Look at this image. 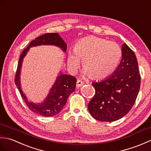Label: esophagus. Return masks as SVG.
<instances>
[{
  "instance_id": "34e87169",
  "label": "esophagus",
  "mask_w": 151,
  "mask_h": 151,
  "mask_svg": "<svg viewBox=\"0 0 151 151\" xmlns=\"http://www.w3.org/2000/svg\"><path fill=\"white\" fill-rule=\"evenodd\" d=\"M84 84H85V83H84V82L82 81H81V80L78 79V81H77V84H76V86H77V87H80V86H82V85H83Z\"/></svg>"
}]
</instances>
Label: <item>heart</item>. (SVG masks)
Returning <instances> with one entry per match:
<instances>
[{
    "mask_svg": "<svg viewBox=\"0 0 151 151\" xmlns=\"http://www.w3.org/2000/svg\"><path fill=\"white\" fill-rule=\"evenodd\" d=\"M73 53L70 52L68 63L70 69L76 71L80 59L84 68L83 74L94 79H103L112 75L119 64L122 48L115 42L91 36L76 42Z\"/></svg>",
    "mask_w": 151,
    "mask_h": 151,
    "instance_id": "b5f03b06",
    "label": "heart"
}]
</instances>
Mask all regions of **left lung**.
Here are the masks:
<instances>
[{
	"instance_id": "obj_1",
	"label": "left lung",
	"mask_w": 151,
	"mask_h": 151,
	"mask_svg": "<svg viewBox=\"0 0 151 151\" xmlns=\"http://www.w3.org/2000/svg\"><path fill=\"white\" fill-rule=\"evenodd\" d=\"M122 49V61L113 74L92 83L96 92L88 108L93 118L100 122L123 118L132 109L138 94L141 77L136 55L125 43Z\"/></svg>"
}]
</instances>
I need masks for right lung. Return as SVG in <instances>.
Instances as JSON below:
<instances>
[{"instance_id":"obj_1","label":"right lung","mask_w":151,"mask_h":151,"mask_svg":"<svg viewBox=\"0 0 151 151\" xmlns=\"http://www.w3.org/2000/svg\"><path fill=\"white\" fill-rule=\"evenodd\" d=\"M40 45H55L61 48L64 52H66L67 48L66 43L57 33H45L37 37L29 43L27 48L23 50L20 56L15 74V83L22 98L24 100L26 105L32 112L42 116L51 117L58 114L61 111L66 105L68 96L76 89L77 79L74 76L61 73L58 76L54 85L50 89L48 95L44 101L39 104L28 101L27 98L22 92L20 83L22 63L23 58L29 48L33 46Z\"/></svg>"}]
</instances>
